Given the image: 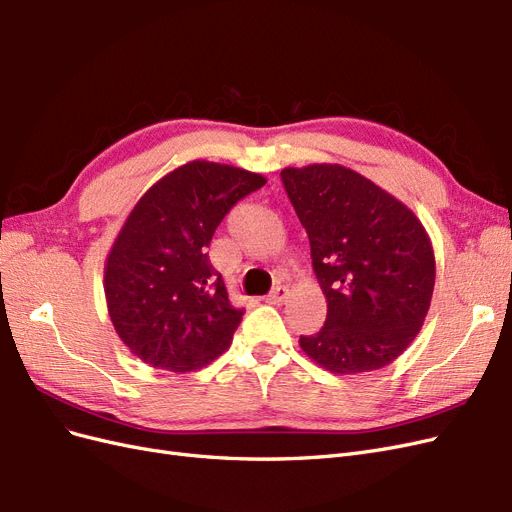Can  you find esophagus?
Returning <instances> with one entry per match:
<instances>
[{"mask_svg":"<svg viewBox=\"0 0 512 512\" xmlns=\"http://www.w3.org/2000/svg\"><path fill=\"white\" fill-rule=\"evenodd\" d=\"M288 299V288L286 286H275L271 292H269V297H267V303H273V305H280V303H284Z\"/></svg>","mask_w":512,"mask_h":512,"instance_id":"34e87169","label":"esophagus"}]
</instances>
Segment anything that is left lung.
Returning <instances> with one entry per match:
<instances>
[{
	"mask_svg": "<svg viewBox=\"0 0 512 512\" xmlns=\"http://www.w3.org/2000/svg\"><path fill=\"white\" fill-rule=\"evenodd\" d=\"M327 297V320L299 344L333 374L395 361L423 327L436 260L416 215L363 175L337 164L284 168Z\"/></svg>",
	"mask_w": 512,
	"mask_h": 512,
	"instance_id": "left-lung-1",
	"label": "left lung"
}]
</instances>
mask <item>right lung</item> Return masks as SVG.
<instances>
[{"label":"right lung","instance_id":"1","mask_svg":"<svg viewBox=\"0 0 512 512\" xmlns=\"http://www.w3.org/2000/svg\"><path fill=\"white\" fill-rule=\"evenodd\" d=\"M265 183L250 170L194 160L138 200L104 269L108 314L138 359L183 374L230 346L245 309L230 303L207 247L226 213Z\"/></svg>","mask_w":512,"mask_h":512}]
</instances>
